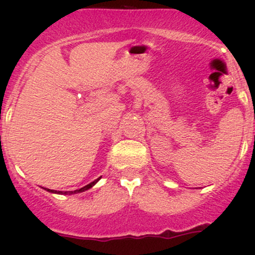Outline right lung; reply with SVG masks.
<instances>
[{"label":"right lung","mask_w":255,"mask_h":255,"mask_svg":"<svg viewBox=\"0 0 255 255\" xmlns=\"http://www.w3.org/2000/svg\"><path fill=\"white\" fill-rule=\"evenodd\" d=\"M95 183H96V182H95V181H93L92 183L87 184V186H85V187H83V188L78 189V191H74V192H58V193H61V194H74V193H77V192L79 193V192H84V191H86V189H89L90 187H92L93 184H95ZM48 191H49V192H55V191H52V189H51V191H50V189H48Z\"/></svg>","instance_id":"obj_1"}]
</instances>
